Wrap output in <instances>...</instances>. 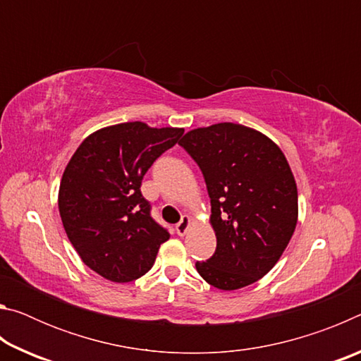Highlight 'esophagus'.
Listing matches in <instances>:
<instances>
[{"label":"esophagus","mask_w":361,"mask_h":361,"mask_svg":"<svg viewBox=\"0 0 361 361\" xmlns=\"http://www.w3.org/2000/svg\"><path fill=\"white\" fill-rule=\"evenodd\" d=\"M189 226H191V219H189V216H183L181 219H180V223L176 224V234L178 235H185L186 232H188V229H189Z\"/></svg>","instance_id":"obj_1"}]
</instances>
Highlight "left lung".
<instances>
[{
    "instance_id": "1",
    "label": "left lung",
    "mask_w": 361,
    "mask_h": 361,
    "mask_svg": "<svg viewBox=\"0 0 361 361\" xmlns=\"http://www.w3.org/2000/svg\"><path fill=\"white\" fill-rule=\"evenodd\" d=\"M180 145L202 170L216 250L195 269L218 290L258 282L276 266L298 223V188L282 149L255 129L219 122Z\"/></svg>"
}]
</instances>
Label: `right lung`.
I'll return each instance as SVG.
<instances>
[{"label":"right lung","mask_w":361,"mask_h":361,"mask_svg":"<svg viewBox=\"0 0 361 361\" xmlns=\"http://www.w3.org/2000/svg\"><path fill=\"white\" fill-rule=\"evenodd\" d=\"M183 132L122 122L90 133L71 156L60 181V218L84 264L99 276L116 283L140 279L169 240L140 186Z\"/></svg>","instance_id":"add662e5"}]
</instances>
